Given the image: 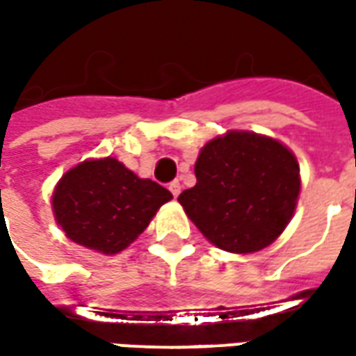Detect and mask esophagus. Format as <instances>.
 Wrapping results in <instances>:
<instances>
[{
    "mask_svg": "<svg viewBox=\"0 0 356 356\" xmlns=\"http://www.w3.org/2000/svg\"><path fill=\"white\" fill-rule=\"evenodd\" d=\"M168 190H170V193H172L174 197H178V195H180V190H182V186H180L178 180H172V182L168 184Z\"/></svg>",
    "mask_w": 356,
    "mask_h": 356,
    "instance_id": "34e87169",
    "label": "esophagus"
}]
</instances>
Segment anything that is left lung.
<instances>
[{"instance_id": "obj_1", "label": "left lung", "mask_w": 356, "mask_h": 356, "mask_svg": "<svg viewBox=\"0 0 356 356\" xmlns=\"http://www.w3.org/2000/svg\"><path fill=\"white\" fill-rule=\"evenodd\" d=\"M197 184L180 205L211 243L230 253L270 245L293 216L301 180L293 153L253 132H228L201 149Z\"/></svg>"}]
</instances>
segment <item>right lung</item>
Masks as SVG:
<instances>
[{
  "label": "right lung",
  "instance_id": "obj_1",
  "mask_svg": "<svg viewBox=\"0 0 356 356\" xmlns=\"http://www.w3.org/2000/svg\"><path fill=\"white\" fill-rule=\"evenodd\" d=\"M172 193L138 178L117 159L84 161L63 176L53 193L55 218L78 245L115 254L138 238Z\"/></svg>",
  "mask_w": 356,
  "mask_h": 356
}]
</instances>
